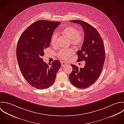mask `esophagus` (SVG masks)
<instances>
[{
    "instance_id": "obj_1",
    "label": "esophagus",
    "mask_w": 124,
    "mask_h": 124,
    "mask_svg": "<svg viewBox=\"0 0 124 124\" xmlns=\"http://www.w3.org/2000/svg\"><path fill=\"white\" fill-rule=\"evenodd\" d=\"M61 66H64L65 65H66L67 64V63H66V62H63V61H62V62H61Z\"/></svg>"
}]
</instances>
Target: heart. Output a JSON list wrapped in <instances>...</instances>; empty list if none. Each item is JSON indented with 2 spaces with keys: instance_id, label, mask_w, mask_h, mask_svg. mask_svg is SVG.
<instances>
[{
  "instance_id": "obj_1",
  "label": "heart",
  "mask_w": 124,
  "mask_h": 124,
  "mask_svg": "<svg viewBox=\"0 0 124 124\" xmlns=\"http://www.w3.org/2000/svg\"><path fill=\"white\" fill-rule=\"evenodd\" d=\"M62 33L70 39V43L75 46H78L81 45L84 41V36L79 33V31L76 28L72 26H68L62 30ZM58 35L54 33L51 38V43L53 46H55L57 43ZM74 51L71 49H61L58 53L59 58L65 60H68L70 56L74 54Z\"/></svg>"
}]
</instances>
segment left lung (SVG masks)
<instances>
[{"instance_id": "obj_1", "label": "left lung", "mask_w": 124, "mask_h": 124, "mask_svg": "<svg viewBox=\"0 0 124 124\" xmlns=\"http://www.w3.org/2000/svg\"><path fill=\"white\" fill-rule=\"evenodd\" d=\"M70 22L81 24L85 37L81 50L77 52V62L85 61L83 68L71 64L72 71L69 75L71 84L79 88H86L94 84L102 70L105 52L102 39L97 30L90 24L81 20Z\"/></svg>"}]
</instances>
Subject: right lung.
Returning a JSON list of instances; mask_svg holds the SVG:
<instances>
[{"label":"right lung","instance_id":"obj_1","mask_svg":"<svg viewBox=\"0 0 124 124\" xmlns=\"http://www.w3.org/2000/svg\"><path fill=\"white\" fill-rule=\"evenodd\" d=\"M59 22L39 20L31 24L21 35L17 46L16 56L21 72L33 87L43 89L54 83L61 64L55 60L46 64L42 56L50 45L51 38Z\"/></svg>","mask_w":124,"mask_h":124}]
</instances>
